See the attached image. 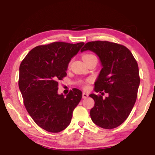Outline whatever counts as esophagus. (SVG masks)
<instances>
[{
  "mask_svg": "<svg viewBox=\"0 0 155 155\" xmlns=\"http://www.w3.org/2000/svg\"><path fill=\"white\" fill-rule=\"evenodd\" d=\"M88 96H89L88 93L84 92H82V98H83V99H86V98H87Z\"/></svg>",
  "mask_w": 155,
  "mask_h": 155,
  "instance_id": "1",
  "label": "esophagus"
}]
</instances>
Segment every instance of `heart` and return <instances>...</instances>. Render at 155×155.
<instances>
[{"label":"heart","instance_id":"obj_1","mask_svg":"<svg viewBox=\"0 0 155 155\" xmlns=\"http://www.w3.org/2000/svg\"><path fill=\"white\" fill-rule=\"evenodd\" d=\"M92 56H94V55H92V54H84V55H83V56H82V59H83V61H84V60H86V59L90 58H91V57H92ZM87 87L85 86V87Z\"/></svg>","mask_w":155,"mask_h":155}]
</instances>
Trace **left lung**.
<instances>
[{
	"instance_id": "1",
	"label": "left lung",
	"mask_w": 155,
	"mask_h": 155,
	"mask_svg": "<svg viewBox=\"0 0 155 155\" xmlns=\"http://www.w3.org/2000/svg\"><path fill=\"white\" fill-rule=\"evenodd\" d=\"M88 50L97 55L102 66L94 82V91L109 94L105 99L90 94L94 100L91 118L102 128H116L128 117L136 101L140 82L137 61L128 48L113 42H88L81 52Z\"/></svg>"
}]
</instances>
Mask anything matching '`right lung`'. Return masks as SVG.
I'll list each match as a JSON object with an SVG mask.
<instances>
[{
  "instance_id": "right-lung-1",
  "label": "right lung",
  "mask_w": 155,
  "mask_h": 155,
  "mask_svg": "<svg viewBox=\"0 0 155 155\" xmlns=\"http://www.w3.org/2000/svg\"><path fill=\"white\" fill-rule=\"evenodd\" d=\"M84 43H54L36 46L20 65L19 88L27 112L36 124L51 133L61 132L71 124L82 92L74 88L58 94V81L67 75L72 58Z\"/></svg>"
}]
</instances>
